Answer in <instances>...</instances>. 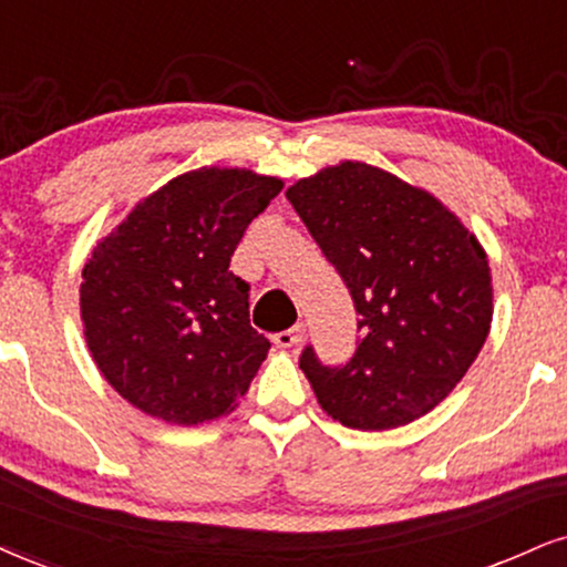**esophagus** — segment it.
<instances>
[{
	"label": "esophagus",
	"instance_id": "esophagus-1",
	"mask_svg": "<svg viewBox=\"0 0 567 567\" xmlns=\"http://www.w3.org/2000/svg\"><path fill=\"white\" fill-rule=\"evenodd\" d=\"M272 341H276V347H281V349H295L299 341H302V326L286 328V331L276 333V337H272Z\"/></svg>",
	"mask_w": 567,
	"mask_h": 567
}]
</instances>
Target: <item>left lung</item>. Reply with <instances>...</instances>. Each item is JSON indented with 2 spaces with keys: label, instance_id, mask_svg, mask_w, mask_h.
<instances>
[{
  "label": "left lung",
  "instance_id": "left-lung-1",
  "mask_svg": "<svg viewBox=\"0 0 567 567\" xmlns=\"http://www.w3.org/2000/svg\"><path fill=\"white\" fill-rule=\"evenodd\" d=\"M358 307L362 337L344 368H299L333 421L360 431L408 425L452 394L494 316L476 234L421 186L344 159L286 188Z\"/></svg>",
  "mask_w": 567,
  "mask_h": 567
}]
</instances>
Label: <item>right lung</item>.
Segmentation results:
<instances>
[{
    "instance_id": "right-lung-1",
    "label": "right lung",
    "mask_w": 567,
    "mask_h": 567,
    "mask_svg": "<svg viewBox=\"0 0 567 567\" xmlns=\"http://www.w3.org/2000/svg\"><path fill=\"white\" fill-rule=\"evenodd\" d=\"M284 188L247 167H197L136 202L83 265L81 323L100 373L157 421L228 415L268 358L249 286L228 270L244 230Z\"/></svg>"
}]
</instances>
